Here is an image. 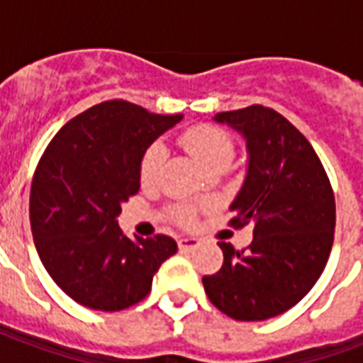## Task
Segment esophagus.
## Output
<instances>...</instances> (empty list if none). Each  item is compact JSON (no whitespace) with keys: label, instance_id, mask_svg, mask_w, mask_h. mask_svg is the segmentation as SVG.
<instances>
[{"label":"esophagus","instance_id":"34e87169","mask_svg":"<svg viewBox=\"0 0 363 363\" xmlns=\"http://www.w3.org/2000/svg\"><path fill=\"white\" fill-rule=\"evenodd\" d=\"M199 245V241L196 238H181L179 239V248L184 250V252H190V250H196Z\"/></svg>","mask_w":363,"mask_h":363}]
</instances>
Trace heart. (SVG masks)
<instances>
[{
  "label": "heart",
  "mask_w": 363,
  "mask_h": 363,
  "mask_svg": "<svg viewBox=\"0 0 363 363\" xmlns=\"http://www.w3.org/2000/svg\"><path fill=\"white\" fill-rule=\"evenodd\" d=\"M182 148L190 156L198 160L203 169H213L216 165H230V162L235 156V143L232 135L220 125L215 124H198L182 131L179 137ZM165 148L162 143H152L145 150L139 164V181L141 184L148 186L152 184L160 175V169L164 165ZM196 205L179 203L171 207V216L182 226H190L196 220Z\"/></svg>",
  "instance_id": "obj_1"
}]
</instances>
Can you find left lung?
<instances>
[{
  "label": "left lung",
  "instance_id": "obj_1",
  "mask_svg": "<svg viewBox=\"0 0 363 363\" xmlns=\"http://www.w3.org/2000/svg\"><path fill=\"white\" fill-rule=\"evenodd\" d=\"M215 121L247 141V177L230 205V224H252L254 238L242 250L218 242L224 264L203 277V288L224 315L267 320L292 309L322 275L333 245L335 198L315 148L277 111L250 105Z\"/></svg>",
  "mask_w": 363,
  "mask_h": 363
}]
</instances>
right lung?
<instances>
[{"instance_id":"obj_1","label":"right lung","mask_w":363,"mask_h":363,"mask_svg":"<svg viewBox=\"0 0 363 363\" xmlns=\"http://www.w3.org/2000/svg\"><path fill=\"white\" fill-rule=\"evenodd\" d=\"M182 115H154L113 99L71 118L48 143L30 192L33 241L52 281L88 309H128L177 252L167 235L128 238L124 201L139 192L145 150Z\"/></svg>"}]
</instances>
